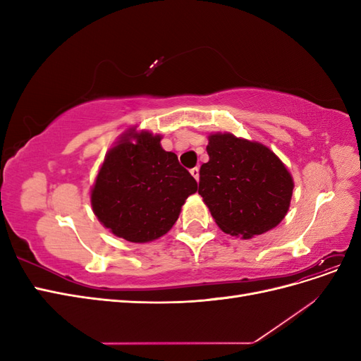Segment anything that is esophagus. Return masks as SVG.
I'll return each instance as SVG.
<instances>
[{"label":"esophagus","instance_id":"obj_1","mask_svg":"<svg viewBox=\"0 0 361 361\" xmlns=\"http://www.w3.org/2000/svg\"><path fill=\"white\" fill-rule=\"evenodd\" d=\"M191 174L194 176V179L199 182V178H200V174H199V167H194V169H191Z\"/></svg>","mask_w":361,"mask_h":361}]
</instances>
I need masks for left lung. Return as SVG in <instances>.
Instances as JSON below:
<instances>
[{
    "mask_svg": "<svg viewBox=\"0 0 361 361\" xmlns=\"http://www.w3.org/2000/svg\"><path fill=\"white\" fill-rule=\"evenodd\" d=\"M199 194L223 232L248 239L285 218L293 180L274 152L232 134L209 135Z\"/></svg>",
    "mask_w": 361,
    "mask_h": 361,
    "instance_id": "1",
    "label": "left lung"
}]
</instances>
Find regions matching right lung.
Instances as JSON below:
<instances>
[{
    "label": "right lung",
    "instance_id": "add662e5",
    "mask_svg": "<svg viewBox=\"0 0 361 361\" xmlns=\"http://www.w3.org/2000/svg\"><path fill=\"white\" fill-rule=\"evenodd\" d=\"M159 141V135L149 133L125 134L108 152L92 188L96 216L129 243H149L166 235L188 195L197 191V182L176 154L164 150Z\"/></svg>",
    "mask_w": 361,
    "mask_h": 361
}]
</instances>
